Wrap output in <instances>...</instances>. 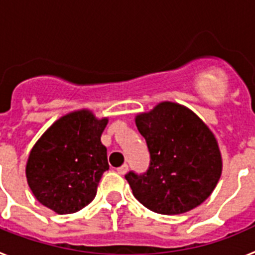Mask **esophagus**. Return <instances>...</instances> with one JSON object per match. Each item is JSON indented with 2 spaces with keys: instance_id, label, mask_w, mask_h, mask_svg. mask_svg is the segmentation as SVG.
<instances>
[{
  "instance_id": "34e87169",
  "label": "esophagus",
  "mask_w": 255,
  "mask_h": 255,
  "mask_svg": "<svg viewBox=\"0 0 255 255\" xmlns=\"http://www.w3.org/2000/svg\"><path fill=\"white\" fill-rule=\"evenodd\" d=\"M128 170H129V166L128 164H123V166H120V167L117 168V172L120 173V175H125L126 172H128Z\"/></svg>"
}]
</instances>
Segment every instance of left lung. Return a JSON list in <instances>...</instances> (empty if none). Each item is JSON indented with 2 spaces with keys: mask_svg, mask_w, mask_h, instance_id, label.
<instances>
[{
  "mask_svg": "<svg viewBox=\"0 0 255 255\" xmlns=\"http://www.w3.org/2000/svg\"><path fill=\"white\" fill-rule=\"evenodd\" d=\"M135 124L147 141L150 163L147 172L125 175L134 197L161 215H180L203 203L222 172L220 148L208 126L173 102L139 114Z\"/></svg>",
  "mask_w": 255,
  "mask_h": 255,
  "instance_id": "8db88e82",
  "label": "left lung"
}]
</instances>
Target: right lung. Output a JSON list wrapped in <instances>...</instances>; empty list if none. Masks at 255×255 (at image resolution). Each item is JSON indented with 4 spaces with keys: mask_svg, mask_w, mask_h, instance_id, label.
I'll list each match as a JSON object with an SVG mask.
<instances>
[{
    "mask_svg": "<svg viewBox=\"0 0 255 255\" xmlns=\"http://www.w3.org/2000/svg\"><path fill=\"white\" fill-rule=\"evenodd\" d=\"M108 119L89 110L60 117L34 144L26 163L29 188L40 204L58 215L91 203L103 172L110 168L101 135Z\"/></svg>",
    "mask_w": 255,
    "mask_h": 255,
    "instance_id": "right-lung-1",
    "label": "right lung"
}]
</instances>
